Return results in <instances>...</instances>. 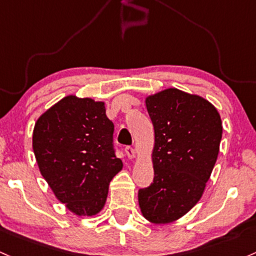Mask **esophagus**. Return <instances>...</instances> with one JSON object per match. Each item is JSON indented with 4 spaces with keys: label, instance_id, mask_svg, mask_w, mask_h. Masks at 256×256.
I'll return each mask as SVG.
<instances>
[{
    "label": "esophagus",
    "instance_id": "1",
    "mask_svg": "<svg viewBox=\"0 0 256 256\" xmlns=\"http://www.w3.org/2000/svg\"><path fill=\"white\" fill-rule=\"evenodd\" d=\"M125 153H126V156H128L130 159L134 158V156H136V150H134V148L131 147V146H126V147H125Z\"/></svg>",
    "mask_w": 256,
    "mask_h": 256
}]
</instances>
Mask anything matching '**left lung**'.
<instances>
[{"label": "left lung", "instance_id": "left-lung-1", "mask_svg": "<svg viewBox=\"0 0 256 256\" xmlns=\"http://www.w3.org/2000/svg\"><path fill=\"white\" fill-rule=\"evenodd\" d=\"M154 126V178L138 190L143 216L168 224L198 203L218 159L222 122L210 102L178 88L147 97Z\"/></svg>", "mask_w": 256, "mask_h": 256}]
</instances>
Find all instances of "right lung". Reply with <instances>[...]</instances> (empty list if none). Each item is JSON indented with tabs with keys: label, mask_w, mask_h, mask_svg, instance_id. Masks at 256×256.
Returning <instances> with one entry per match:
<instances>
[{
	"label": "right lung",
	"mask_w": 256,
	"mask_h": 256,
	"mask_svg": "<svg viewBox=\"0 0 256 256\" xmlns=\"http://www.w3.org/2000/svg\"><path fill=\"white\" fill-rule=\"evenodd\" d=\"M113 134L104 103L91 98L64 97L35 124L32 148L41 175L74 214L92 216L104 206L109 184L122 168Z\"/></svg>",
	"instance_id": "add662e5"
}]
</instances>
